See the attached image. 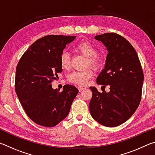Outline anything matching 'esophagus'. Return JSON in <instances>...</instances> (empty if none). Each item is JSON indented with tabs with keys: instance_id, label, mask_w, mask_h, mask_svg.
<instances>
[{
	"instance_id": "1",
	"label": "esophagus",
	"mask_w": 155,
	"mask_h": 155,
	"mask_svg": "<svg viewBox=\"0 0 155 155\" xmlns=\"http://www.w3.org/2000/svg\"><path fill=\"white\" fill-rule=\"evenodd\" d=\"M78 91H82L83 90H85V89H86V87H83V86H78Z\"/></svg>"
}]
</instances>
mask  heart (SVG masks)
Wrapping results in <instances>:
<instances>
[{
	"label": "heart",
	"mask_w": 155,
	"mask_h": 155,
	"mask_svg": "<svg viewBox=\"0 0 155 155\" xmlns=\"http://www.w3.org/2000/svg\"><path fill=\"white\" fill-rule=\"evenodd\" d=\"M78 51L86 57H87V64L94 68H98L101 64V57L96 54V48L94 44L87 40L80 41L76 46ZM61 66L64 70L69 69L70 60L67 52H63L59 58ZM94 72L91 69L83 71H74L68 77L70 82L81 86L87 85L89 81L93 77Z\"/></svg>",
	"instance_id": "heart-1"
}]
</instances>
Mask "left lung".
Masks as SVG:
<instances>
[{
	"label": "left lung",
	"mask_w": 155,
	"mask_h": 155,
	"mask_svg": "<svg viewBox=\"0 0 155 155\" xmlns=\"http://www.w3.org/2000/svg\"><path fill=\"white\" fill-rule=\"evenodd\" d=\"M107 48L104 69L96 78L98 85H109V92L90 87L91 117L99 124L115 127L130 118L140 103L143 73L135 48L122 36L107 33L94 37ZM105 87V86H103Z\"/></svg>",
	"instance_id": "left-lung-1"
}]
</instances>
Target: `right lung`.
<instances>
[{
    "instance_id": "obj_1",
    "label": "right lung",
    "mask_w": 155,
    "mask_h": 155,
    "mask_svg": "<svg viewBox=\"0 0 155 155\" xmlns=\"http://www.w3.org/2000/svg\"><path fill=\"white\" fill-rule=\"evenodd\" d=\"M77 36L47 35L35 41L23 54L15 72V90L28 117L39 125L54 127L67 117L78 92L71 85L63 91L52 87L62 72L60 56Z\"/></svg>"
}]
</instances>
